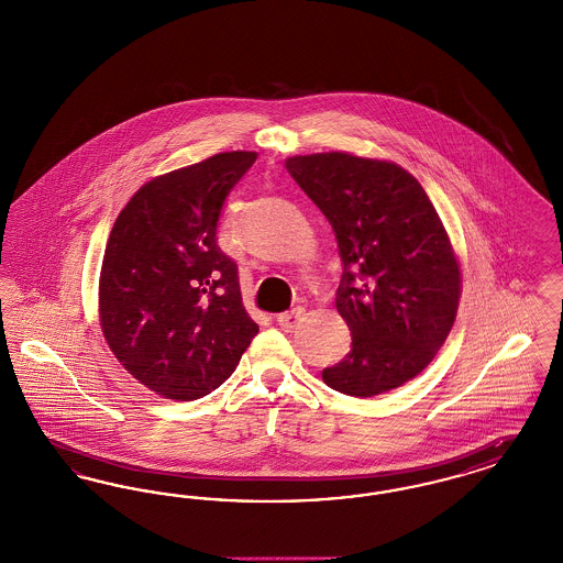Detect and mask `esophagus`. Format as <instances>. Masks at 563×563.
Segmentation results:
<instances>
[{
  "mask_svg": "<svg viewBox=\"0 0 563 563\" xmlns=\"http://www.w3.org/2000/svg\"><path fill=\"white\" fill-rule=\"evenodd\" d=\"M303 317H306V310L303 308H294L291 312H283V314H278V324L285 329V331H294L299 327V322L303 321Z\"/></svg>",
  "mask_w": 563,
  "mask_h": 563,
  "instance_id": "1",
  "label": "esophagus"
}]
</instances>
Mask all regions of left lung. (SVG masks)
<instances>
[{
  "instance_id": "left-lung-1",
  "label": "left lung",
  "mask_w": 563,
  "mask_h": 563,
  "mask_svg": "<svg viewBox=\"0 0 563 563\" xmlns=\"http://www.w3.org/2000/svg\"><path fill=\"white\" fill-rule=\"evenodd\" d=\"M295 184L335 232V308L352 346L322 369L329 388L375 397L420 374L448 340L460 301L452 242L418 179L395 162L346 152L294 156Z\"/></svg>"
}]
</instances>
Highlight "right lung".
Returning <instances> with one entry per match:
<instances>
[{
	"mask_svg": "<svg viewBox=\"0 0 563 563\" xmlns=\"http://www.w3.org/2000/svg\"><path fill=\"white\" fill-rule=\"evenodd\" d=\"M255 152H223L147 181L109 234L99 319L115 358L164 399L219 388L260 327L242 306L239 266L217 244L228 194Z\"/></svg>",
	"mask_w": 563,
	"mask_h": 563,
	"instance_id": "obj_1",
	"label": "right lung"
}]
</instances>
